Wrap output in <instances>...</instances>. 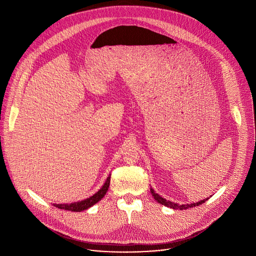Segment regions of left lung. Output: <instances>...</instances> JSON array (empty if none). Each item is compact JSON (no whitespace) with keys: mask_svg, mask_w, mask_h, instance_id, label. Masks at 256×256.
<instances>
[{"mask_svg":"<svg viewBox=\"0 0 256 256\" xmlns=\"http://www.w3.org/2000/svg\"><path fill=\"white\" fill-rule=\"evenodd\" d=\"M150 190H151V194H152V196H154V198H155L159 204H164V206H168V208H172L186 210V208H192V206H200V204H204L206 200H208V198H204V200H198V202H196L182 204H177V202H171V200H169L164 198L162 196H160L159 194H157V192L154 190V188H150Z\"/></svg>","mask_w":256,"mask_h":256,"instance_id":"1","label":"left lung"}]
</instances>
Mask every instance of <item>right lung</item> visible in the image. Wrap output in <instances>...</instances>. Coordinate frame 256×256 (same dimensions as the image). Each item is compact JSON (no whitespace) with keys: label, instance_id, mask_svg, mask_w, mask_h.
I'll list each match as a JSON object with an SVG mask.
<instances>
[{"label":"right lung","instance_id":"add662e5","mask_svg":"<svg viewBox=\"0 0 256 256\" xmlns=\"http://www.w3.org/2000/svg\"><path fill=\"white\" fill-rule=\"evenodd\" d=\"M110 176H112V173H109L105 178V180L103 181L100 188L87 198H84L82 200H78L75 202H54L52 204L58 208L72 210V212L85 210L88 208L95 204L96 202H98L106 194V192L109 188V184H110Z\"/></svg>","mask_w":256,"mask_h":256}]
</instances>
